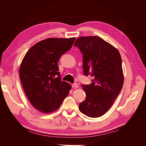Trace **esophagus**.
<instances>
[{"label": "esophagus", "mask_w": 146, "mask_h": 146, "mask_svg": "<svg viewBox=\"0 0 146 146\" xmlns=\"http://www.w3.org/2000/svg\"><path fill=\"white\" fill-rule=\"evenodd\" d=\"M72 87L74 88H78V85L77 83H74L72 85Z\"/></svg>", "instance_id": "obj_1"}]
</instances>
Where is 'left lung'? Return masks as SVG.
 <instances>
[{
	"label": "left lung",
	"instance_id": "8db88e82",
	"mask_svg": "<svg viewBox=\"0 0 146 146\" xmlns=\"http://www.w3.org/2000/svg\"><path fill=\"white\" fill-rule=\"evenodd\" d=\"M83 55L85 76L92 77L90 85H82L86 99L80 111L90 117L102 116L111 107L123 83L122 59L117 48L99 36H81L74 43Z\"/></svg>",
	"mask_w": 146,
	"mask_h": 146
}]
</instances>
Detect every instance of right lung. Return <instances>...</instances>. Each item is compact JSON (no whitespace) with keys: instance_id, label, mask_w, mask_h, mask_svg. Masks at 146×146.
I'll return each instance as SVG.
<instances>
[{"instance_id":"right-lung-1","label":"right lung","mask_w":146,"mask_h":146,"mask_svg":"<svg viewBox=\"0 0 146 146\" xmlns=\"http://www.w3.org/2000/svg\"><path fill=\"white\" fill-rule=\"evenodd\" d=\"M76 38H48L35 44L26 53L19 68L25 93L33 107L48 113L58 109L71 86L61 81L58 62L72 47Z\"/></svg>"}]
</instances>
